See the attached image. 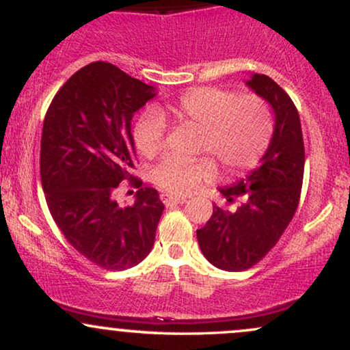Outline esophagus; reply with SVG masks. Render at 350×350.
Segmentation results:
<instances>
[{
  "instance_id": "34e87169",
  "label": "esophagus",
  "mask_w": 350,
  "mask_h": 350,
  "mask_svg": "<svg viewBox=\"0 0 350 350\" xmlns=\"http://www.w3.org/2000/svg\"><path fill=\"white\" fill-rule=\"evenodd\" d=\"M161 199L166 207H172V206H178V204L186 202V199L184 198H176V196H170V194H163Z\"/></svg>"
}]
</instances>
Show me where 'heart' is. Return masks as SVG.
Masks as SVG:
<instances>
[{
  "label": "heart",
  "instance_id": "1",
  "mask_svg": "<svg viewBox=\"0 0 350 350\" xmlns=\"http://www.w3.org/2000/svg\"><path fill=\"white\" fill-rule=\"evenodd\" d=\"M170 113L179 122L202 130L199 148L214 154L227 171L242 172L260 161L273 135V116L262 98L239 95L215 87H199L184 92L176 102L158 111L148 108L136 118L133 139L146 158L159 154L166 139V120ZM217 174L211 158L167 156L151 172L152 183L174 196L194 192L200 184Z\"/></svg>",
  "mask_w": 350,
  "mask_h": 350
}]
</instances>
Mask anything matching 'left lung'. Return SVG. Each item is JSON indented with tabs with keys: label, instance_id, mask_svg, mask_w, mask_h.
<instances>
[{
	"label": "left lung",
	"instance_id": "1",
	"mask_svg": "<svg viewBox=\"0 0 350 350\" xmlns=\"http://www.w3.org/2000/svg\"><path fill=\"white\" fill-rule=\"evenodd\" d=\"M247 85L270 103L275 128L260 166L219 189L228 202L235 198L245 202L235 212L214 206L212 217L198 230L200 252L226 271L248 270L275 247L298 208L304 174L303 131L290 95L263 74H253Z\"/></svg>",
	"mask_w": 350,
	"mask_h": 350
}]
</instances>
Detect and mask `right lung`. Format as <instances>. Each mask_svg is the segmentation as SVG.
I'll return each instance as SVG.
<instances>
[{"mask_svg": "<svg viewBox=\"0 0 350 350\" xmlns=\"http://www.w3.org/2000/svg\"><path fill=\"white\" fill-rule=\"evenodd\" d=\"M154 95V87L98 60L60 87L44 118L47 207L67 242L105 270L136 267L154 245L164 211L158 191L135 180L133 206L120 207L113 199L118 184L133 178L131 118Z\"/></svg>", "mask_w": 350, "mask_h": 350, "instance_id": "add662e5", "label": "right lung"}]
</instances>
